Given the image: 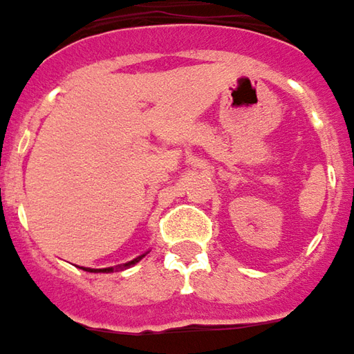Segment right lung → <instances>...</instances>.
Returning a JSON list of instances; mask_svg holds the SVG:
<instances>
[{"mask_svg": "<svg viewBox=\"0 0 354 354\" xmlns=\"http://www.w3.org/2000/svg\"><path fill=\"white\" fill-rule=\"evenodd\" d=\"M147 254V252H145ZM145 254L143 256H137L136 259H131V261H127V263H124V266H116V268H104V269H91V268H83L85 271H88V273H110V271H114V269H127L131 268V266H136L139 259L145 258Z\"/></svg>", "mask_w": 354, "mask_h": 354, "instance_id": "1", "label": "right lung"}]
</instances>
